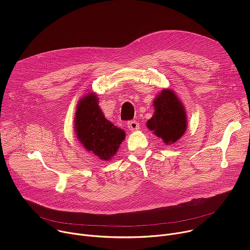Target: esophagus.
<instances>
[{
	"label": "esophagus",
	"instance_id": "obj_1",
	"mask_svg": "<svg viewBox=\"0 0 250 250\" xmlns=\"http://www.w3.org/2000/svg\"><path fill=\"white\" fill-rule=\"evenodd\" d=\"M127 126L129 128V130L133 131V130H136L139 128V125L136 121H128L127 122Z\"/></svg>",
	"mask_w": 250,
	"mask_h": 250
}]
</instances>
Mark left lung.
I'll return each mask as SVG.
<instances>
[{
  "instance_id": "obj_1",
  "label": "left lung",
  "mask_w": 250,
  "mask_h": 250,
  "mask_svg": "<svg viewBox=\"0 0 250 250\" xmlns=\"http://www.w3.org/2000/svg\"><path fill=\"white\" fill-rule=\"evenodd\" d=\"M153 104L155 112L147 122L148 128L162 138L164 144H174L184 134L187 127L183 104L171 90H162Z\"/></svg>"
}]
</instances>
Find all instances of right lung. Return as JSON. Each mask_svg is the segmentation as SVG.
I'll return each mask as SVG.
<instances>
[{"instance_id": "obj_1", "label": "right lung", "mask_w": 250, "mask_h": 250, "mask_svg": "<svg viewBox=\"0 0 250 250\" xmlns=\"http://www.w3.org/2000/svg\"><path fill=\"white\" fill-rule=\"evenodd\" d=\"M75 116V131L84 147L103 160L113 158L125 133L104 117L97 96L84 97L78 103Z\"/></svg>"}]
</instances>
